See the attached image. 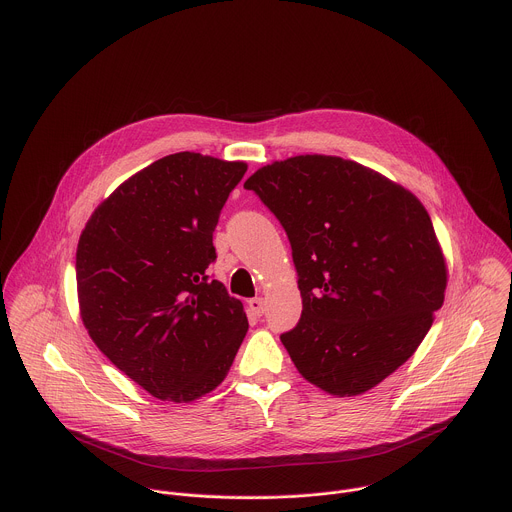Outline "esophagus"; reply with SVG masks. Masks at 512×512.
I'll return each mask as SVG.
<instances>
[{
    "label": "esophagus",
    "mask_w": 512,
    "mask_h": 512,
    "mask_svg": "<svg viewBox=\"0 0 512 512\" xmlns=\"http://www.w3.org/2000/svg\"><path fill=\"white\" fill-rule=\"evenodd\" d=\"M246 306H248V312H250L252 316H262L264 310H266V304H264L262 298H252V300H248Z\"/></svg>",
    "instance_id": "1"
}]
</instances>
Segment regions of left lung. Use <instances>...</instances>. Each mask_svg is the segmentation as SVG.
Returning <instances> with one entry per match:
<instances>
[{
    "instance_id": "left-lung-1",
    "label": "left lung",
    "mask_w": 512,
    "mask_h": 512,
    "mask_svg": "<svg viewBox=\"0 0 512 512\" xmlns=\"http://www.w3.org/2000/svg\"><path fill=\"white\" fill-rule=\"evenodd\" d=\"M244 188L292 246L302 316L280 340L298 372L334 396L380 384L444 302L446 262L426 208L382 174L320 154L272 162Z\"/></svg>"
}]
</instances>
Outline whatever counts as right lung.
I'll list each match as a JSON object with an SVG mask.
<instances>
[{"label":"right lung","instance_id":"add662e5","mask_svg":"<svg viewBox=\"0 0 512 512\" xmlns=\"http://www.w3.org/2000/svg\"><path fill=\"white\" fill-rule=\"evenodd\" d=\"M246 170L170 154L120 184L82 230V322L110 362L160 400L212 392L248 332L242 302L206 272L220 210Z\"/></svg>","mask_w":512,"mask_h":512}]
</instances>
